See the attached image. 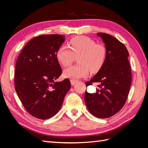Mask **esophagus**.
Segmentation results:
<instances>
[{
    "mask_svg": "<svg viewBox=\"0 0 148 148\" xmlns=\"http://www.w3.org/2000/svg\"><path fill=\"white\" fill-rule=\"evenodd\" d=\"M70 82H71V84L73 86V85L75 84V83H77V81H75V80H73V79H71L70 80Z\"/></svg>",
    "mask_w": 148,
    "mask_h": 148,
    "instance_id": "1",
    "label": "esophagus"
}]
</instances>
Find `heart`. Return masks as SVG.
I'll return each instance as SVG.
<instances>
[{"label":"heart","instance_id":"obj_1","mask_svg":"<svg viewBox=\"0 0 148 148\" xmlns=\"http://www.w3.org/2000/svg\"><path fill=\"white\" fill-rule=\"evenodd\" d=\"M107 57V49L102 44H96L88 37H76L71 39L69 47L62 46L56 52L57 61L64 66H69L77 57L78 64L64 70L65 78L73 80L88 77L89 70L97 72L104 65Z\"/></svg>","mask_w":148,"mask_h":148}]
</instances>
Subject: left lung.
<instances>
[{
  "mask_svg": "<svg viewBox=\"0 0 148 148\" xmlns=\"http://www.w3.org/2000/svg\"><path fill=\"white\" fill-rule=\"evenodd\" d=\"M107 49L106 62L89 82L99 85L96 93L86 91L84 101L92 115L100 119L113 116L123 107L132 83L131 67L128 59L129 53L123 43L112 36L97 33Z\"/></svg>",
  "mask_w": 148,
  "mask_h": 148,
  "instance_id": "1",
  "label": "left lung"
}]
</instances>
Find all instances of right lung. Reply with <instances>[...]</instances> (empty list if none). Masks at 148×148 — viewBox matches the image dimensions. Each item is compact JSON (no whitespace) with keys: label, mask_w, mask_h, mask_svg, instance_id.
Wrapping results in <instances>:
<instances>
[{"label":"right lung","mask_w":148,"mask_h":148,"mask_svg":"<svg viewBox=\"0 0 148 148\" xmlns=\"http://www.w3.org/2000/svg\"><path fill=\"white\" fill-rule=\"evenodd\" d=\"M64 41L63 35L39 36L30 40L18 57L15 91L26 111L37 119H49L57 114L71 88L67 78L55 82L62 73L56 52Z\"/></svg>","instance_id":"right-lung-1"}]
</instances>
